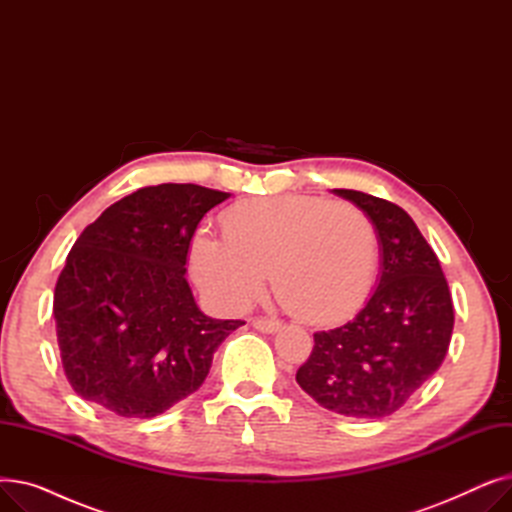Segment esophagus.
Segmentation results:
<instances>
[{"instance_id": "34e87169", "label": "esophagus", "mask_w": 512, "mask_h": 512, "mask_svg": "<svg viewBox=\"0 0 512 512\" xmlns=\"http://www.w3.org/2000/svg\"><path fill=\"white\" fill-rule=\"evenodd\" d=\"M253 328L263 332V334H274L282 328V324L278 319H267V317H255L253 319Z\"/></svg>"}]
</instances>
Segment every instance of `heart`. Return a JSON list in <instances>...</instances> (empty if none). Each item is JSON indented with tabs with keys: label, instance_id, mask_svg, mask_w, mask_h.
I'll list each match as a JSON object with an SVG mask.
<instances>
[{
	"label": "heart",
	"instance_id": "1",
	"mask_svg": "<svg viewBox=\"0 0 512 512\" xmlns=\"http://www.w3.org/2000/svg\"><path fill=\"white\" fill-rule=\"evenodd\" d=\"M224 236L199 230L191 270L220 307L245 309L267 272L280 303L303 321L332 324L359 309L373 282L375 230L351 203L311 195L259 197L232 205Z\"/></svg>",
	"mask_w": 512,
	"mask_h": 512
}]
</instances>
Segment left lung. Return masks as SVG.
Masks as SVG:
<instances>
[{
	"label": "left lung",
	"mask_w": 512,
	"mask_h": 512,
	"mask_svg": "<svg viewBox=\"0 0 512 512\" xmlns=\"http://www.w3.org/2000/svg\"><path fill=\"white\" fill-rule=\"evenodd\" d=\"M332 193L371 220L380 278L353 321L313 334L297 382L332 413L382 419L440 369L454 326L452 297L434 249L405 209L348 188Z\"/></svg>",
	"instance_id": "1"
}]
</instances>
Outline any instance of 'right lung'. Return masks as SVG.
Returning a JSON list of instances; mask_svg holds the SVG:
<instances>
[{"label":"right lung","mask_w":512,"mask_h":512,"mask_svg":"<svg viewBox=\"0 0 512 512\" xmlns=\"http://www.w3.org/2000/svg\"><path fill=\"white\" fill-rule=\"evenodd\" d=\"M228 197L197 184L139 188L78 236L53 292V317L80 398L149 419L201 388L213 353L245 324L207 317L186 282L195 230Z\"/></svg>","instance_id":"obj_1"}]
</instances>
